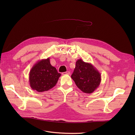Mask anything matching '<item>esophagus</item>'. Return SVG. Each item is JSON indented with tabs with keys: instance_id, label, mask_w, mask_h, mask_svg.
<instances>
[{
	"instance_id": "esophagus-1",
	"label": "esophagus",
	"mask_w": 135,
	"mask_h": 135,
	"mask_svg": "<svg viewBox=\"0 0 135 135\" xmlns=\"http://www.w3.org/2000/svg\"><path fill=\"white\" fill-rule=\"evenodd\" d=\"M62 75H69L70 74V71H66V72H64L62 73Z\"/></svg>"
}]
</instances>
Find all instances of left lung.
Instances as JSON below:
<instances>
[{
	"mask_svg": "<svg viewBox=\"0 0 135 135\" xmlns=\"http://www.w3.org/2000/svg\"><path fill=\"white\" fill-rule=\"evenodd\" d=\"M71 78L76 86L86 93L95 91L101 83V76L97 69L91 63L85 62L81 59L76 61Z\"/></svg>",
	"mask_w": 135,
	"mask_h": 135,
	"instance_id": "obj_1",
	"label": "left lung"
}]
</instances>
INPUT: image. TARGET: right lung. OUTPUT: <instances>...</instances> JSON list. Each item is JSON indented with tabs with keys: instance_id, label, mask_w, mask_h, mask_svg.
I'll list each match as a JSON object with an SVG mask.
<instances>
[{
	"instance_id": "obj_1",
	"label": "right lung",
	"mask_w": 135,
	"mask_h": 135,
	"mask_svg": "<svg viewBox=\"0 0 135 135\" xmlns=\"http://www.w3.org/2000/svg\"><path fill=\"white\" fill-rule=\"evenodd\" d=\"M60 76V73L51 65L50 58L39 60L30 71V86L39 92L48 91L55 86Z\"/></svg>"
}]
</instances>
